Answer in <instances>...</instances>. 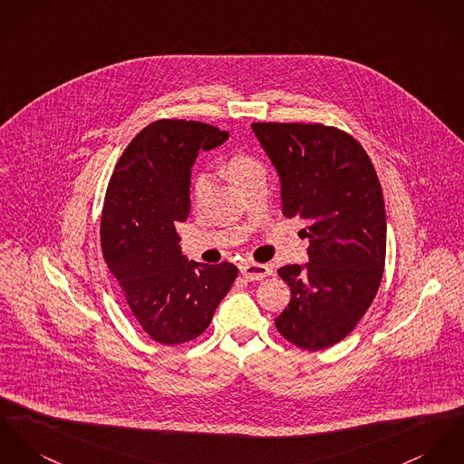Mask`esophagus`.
Listing matches in <instances>:
<instances>
[{"instance_id": "34e87169", "label": "esophagus", "mask_w": 464, "mask_h": 464, "mask_svg": "<svg viewBox=\"0 0 464 464\" xmlns=\"http://www.w3.org/2000/svg\"><path fill=\"white\" fill-rule=\"evenodd\" d=\"M240 272L247 281H261L272 274L268 265H259V263H244L240 266Z\"/></svg>"}]
</instances>
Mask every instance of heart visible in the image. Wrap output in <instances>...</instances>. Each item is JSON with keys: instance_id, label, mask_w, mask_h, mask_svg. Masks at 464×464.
Listing matches in <instances>:
<instances>
[{"instance_id": "obj_1", "label": "heart", "mask_w": 464, "mask_h": 464, "mask_svg": "<svg viewBox=\"0 0 464 464\" xmlns=\"http://www.w3.org/2000/svg\"><path fill=\"white\" fill-rule=\"evenodd\" d=\"M224 169L227 173V177L231 179L233 183H237L238 187L250 179L256 173H263V166L252 157L244 151H237L233 155H229L224 162ZM210 190V179L207 175H198L192 179V187H190V198L196 205L203 203L207 194Z\"/></svg>"}]
</instances>
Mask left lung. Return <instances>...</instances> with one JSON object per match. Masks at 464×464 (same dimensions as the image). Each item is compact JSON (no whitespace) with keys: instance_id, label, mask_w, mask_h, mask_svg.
<instances>
[{"instance_id":"1","label":"left lung","mask_w":464,"mask_h":464,"mask_svg":"<svg viewBox=\"0 0 464 464\" xmlns=\"http://www.w3.org/2000/svg\"><path fill=\"white\" fill-rule=\"evenodd\" d=\"M252 130L281 179L283 214L307 222L309 263L279 268L291 300L276 326L295 346L318 352L343 341L378 293L387 252L382 185L344 130L321 123H252Z\"/></svg>"}]
</instances>
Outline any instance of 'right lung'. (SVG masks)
<instances>
[{
  "instance_id": "obj_1",
  "label": "right lung",
  "mask_w": 464,
  "mask_h": 464,
  "mask_svg": "<svg viewBox=\"0 0 464 464\" xmlns=\"http://www.w3.org/2000/svg\"><path fill=\"white\" fill-rule=\"evenodd\" d=\"M227 132L208 123L157 120L125 148L107 185L101 244L107 266L144 332L175 346L201 335L238 268L188 261L179 222L190 212V168Z\"/></svg>"
}]
</instances>
